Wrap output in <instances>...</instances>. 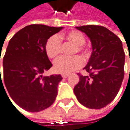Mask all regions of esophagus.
Returning a JSON list of instances; mask_svg holds the SVG:
<instances>
[{"label": "esophagus", "instance_id": "34e87169", "mask_svg": "<svg viewBox=\"0 0 130 130\" xmlns=\"http://www.w3.org/2000/svg\"><path fill=\"white\" fill-rule=\"evenodd\" d=\"M69 75H68V74H62V75H61V77L64 78H66L69 77Z\"/></svg>", "mask_w": 130, "mask_h": 130}]
</instances>
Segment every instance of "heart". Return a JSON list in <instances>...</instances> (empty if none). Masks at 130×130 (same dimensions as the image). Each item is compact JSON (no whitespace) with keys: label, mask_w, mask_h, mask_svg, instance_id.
Here are the masks:
<instances>
[{"label":"heart","mask_w":130,"mask_h":130,"mask_svg":"<svg viewBox=\"0 0 130 130\" xmlns=\"http://www.w3.org/2000/svg\"><path fill=\"white\" fill-rule=\"evenodd\" d=\"M60 39L69 41L76 45V48L74 53L78 52L87 55V49L84 44L85 43V36L78 31H71L66 34L58 36H52L45 42V52L48 58H55L61 52V42ZM83 64V60L80 56L66 57L62 56L58 58L54 63V69L56 72L61 74H69L75 70L81 68Z\"/></svg>","instance_id":"heart-1"}]
</instances>
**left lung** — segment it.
Wrapping results in <instances>:
<instances>
[{"instance_id": "8db88e82", "label": "left lung", "mask_w": 130, "mask_h": 130, "mask_svg": "<svg viewBox=\"0 0 130 130\" xmlns=\"http://www.w3.org/2000/svg\"><path fill=\"white\" fill-rule=\"evenodd\" d=\"M91 42L92 53L84 68L90 75H79L74 88L78 101L90 109H101L115 98L124 78L125 53L120 39L104 26H76Z\"/></svg>"}]
</instances>
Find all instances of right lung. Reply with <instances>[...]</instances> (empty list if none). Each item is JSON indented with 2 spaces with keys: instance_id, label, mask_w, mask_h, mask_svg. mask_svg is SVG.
<instances>
[{
  "instance_id": "add662e5",
  "label": "right lung",
  "mask_w": 130,
  "mask_h": 130,
  "mask_svg": "<svg viewBox=\"0 0 130 130\" xmlns=\"http://www.w3.org/2000/svg\"><path fill=\"white\" fill-rule=\"evenodd\" d=\"M62 29L32 24L19 30L9 42L3 58L4 78L1 80L0 76V85H3L4 81L12 100L26 111H42L55 100L61 76L42 77V74L52 66L45 42Z\"/></svg>"
}]
</instances>
